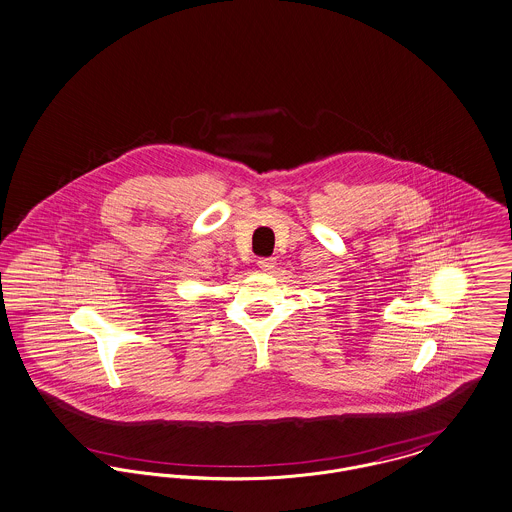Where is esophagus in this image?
Masks as SVG:
<instances>
[{"label":"esophagus","instance_id":"obj_1","mask_svg":"<svg viewBox=\"0 0 512 512\" xmlns=\"http://www.w3.org/2000/svg\"><path fill=\"white\" fill-rule=\"evenodd\" d=\"M258 268L262 270V272H272L273 268H275V260L273 258H260L258 260Z\"/></svg>","mask_w":512,"mask_h":512}]
</instances>
